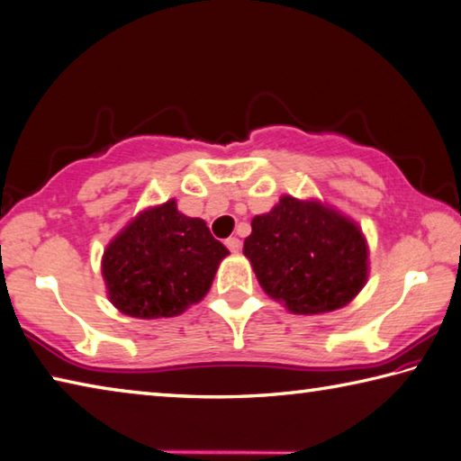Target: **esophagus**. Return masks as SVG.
<instances>
[{
    "mask_svg": "<svg viewBox=\"0 0 461 461\" xmlns=\"http://www.w3.org/2000/svg\"><path fill=\"white\" fill-rule=\"evenodd\" d=\"M225 246H228L233 254H238L241 249V241L238 238H228L225 240Z\"/></svg>",
    "mask_w": 461,
    "mask_h": 461,
    "instance_id": "1",
    "label": "esophagus"
}]
</instances>
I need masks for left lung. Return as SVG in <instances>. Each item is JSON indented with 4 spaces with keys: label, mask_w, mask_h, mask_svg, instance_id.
<instances>
[{
    "label": "left lung",
    "mask_w": 461,
    "mask_h": 461,
    "mask_svg": "<svg viewBox=\"0 0 461 461\" xmlns=\"http://www.w3.org/2000/svg\"><path fill=\"white\" fill-rule=\"evenodd\" d=\"M244 256L270 299L294 315L346 307L368 280V241L354 220L319 199L283 194L256 215Z\"/></svg>",
    "instance_id": "1"
}]
</instances>
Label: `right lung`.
Returning <instances> with one entry per match:
<instances>
[{
    "label": "right lung",
    "instance_id": "1",
    "mask_svg": "<svg viewBox=\"0 0 461 461\" xmlns=\"http://www.w3.org/2000/svg\"><path fill=\"white\" fill-rule=\"evenodd\" d=\"M228 254L207 223L178 212L175 199L146 207L105 248L107 299L136 319L176 317L209 293Z\"/></svg>",
    "mask_w": 461,
    "mask_h": 461
}]
</instances>
